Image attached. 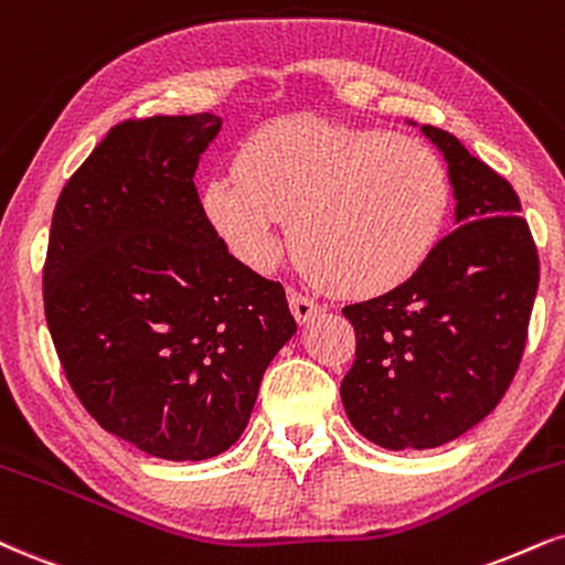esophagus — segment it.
<instances>
[{
  "label": "esophagus",
  "mask_w": 565,
  "mask_h": 565,
  "mask_svg": "<svg viewBox=\"0 0 565 565\" xmlns=\"http://www.w3.org/2000/svg\"><path fill=\"white\" fill-rule=\"evenodd\" d=\"M289 310L297 318V323H308L321 312V305L308 300L305 295H297V291H289Z\"/></svg>",
  "instance_id": "34e87169"
}]
</instances>
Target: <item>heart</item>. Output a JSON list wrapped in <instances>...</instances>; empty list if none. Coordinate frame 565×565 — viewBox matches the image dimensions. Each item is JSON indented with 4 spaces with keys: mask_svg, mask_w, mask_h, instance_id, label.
<instances>
[{
    "mask_svg": "<svg viewBox=\"0 0 565 565\" xmlns=\"http://www.w3.org/2000/svg\"><path fill=\"white\" fill-rule=\"evenodd\" d=\"M447 200V171L431 147L318 118L257 128L236 152V171L210 175L200 194L205 221L247 268L278 260L289 217L297 257L326 287L355 297L416 274Z\"/></svg>",
    "mask_w": 565,
    "mask_h": 565,
    "instance_id": "b5f03b06",
    "label": "heart"
}]
</instances>
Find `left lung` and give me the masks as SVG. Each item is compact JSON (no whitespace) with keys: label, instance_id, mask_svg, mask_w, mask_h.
Returning a JSON list of instances; mask_svg holds the SVG:
<instances>
[{"label":"left lung","instance_id":"obj_1","mask_svg":"<svg viewBox=\"0 0 565 565\" xmlns=\"http://www.w3.org/2000/svg\"><path fill=\"white\" fill-rule=\"evenodd\" d=\"M420 131L447 162L455 228L405 284L342 310L358 337L344 413L386 450L439 447L498 407L519 371L540 284L511 183L452 134Z\"/></svg>","mask_w":565,"mask_h":565}]
</instances>
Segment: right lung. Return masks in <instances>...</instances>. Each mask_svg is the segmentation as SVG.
Segmentation results:
<instances>
[{"instance_id":"obj_1","label":"right lung","mask_w":565,"mask_h":565,"mask_svg":"<svg viewBox=\"0 0 565 565\" xmlns=\"http://www.w3.org/2000/svg\"><path fill=\"white\" fill-rule=\"evenodd\" d=\"M213 113L115 126L52 215L44 312L81 405L162 460H207L242 431L276 352L287 295L228 253L194 173Z\"/></svg>"}]
</instances>
